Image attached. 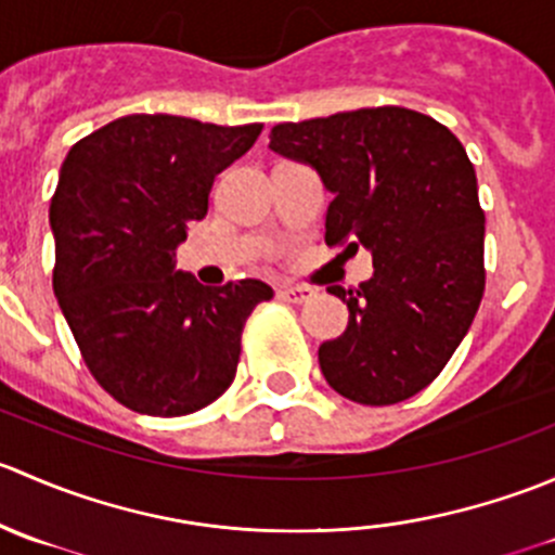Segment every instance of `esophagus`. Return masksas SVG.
<instances>
[{
    "instance_id": "esophagus-1",
    "label": "esophagus",
    "mask_w": 555,
    "mask_h": 555,
    "mask_svg": "<svg viewBox=\"0 0 555 555\" xmlns=\"http://www.w3.org/2000/svg\"><path fill=\"white\" fill-rule=\"evenodd\" d=\"M279 298L287 300V304H309L313 298V289L309 287H282L279 289Z\"/></svg>"
}]
</instances>
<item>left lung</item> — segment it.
<instances>
[{
  "label": "left lung",
  "instance_id": "left-lung-1",
  "mask_svg": "<svg viewBox=\"0 0 555 555\" xmlns=\"http://www.w3.org/2000/svg\"><path fill=\"white\" fill-rule=\"evenodd\" d=\"M273 153L304 160L335 195L324 242L371 249L360 289L327 287L349 309L319 346L338 395L395 405L440 376L486 289V215L462 142L422 112L371 106L271 128Z\"/></svg>",
  "mask_w": 555,
  "mask_h": 555
}]
</instances>
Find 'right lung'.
I'll return each mask as SVG.
<instances>
[{
	"instance_id": "obj_1",
	"label": "right lung",
	"mask_w": 555,
	"mask_h": 555,
	"mask_svg": "<svg viewBox=\"0 0 555 555\" xmlns=\"http://www.w3.org/2000/svg\"><path fill=\"white\" fill-rule=\"evenodd\" d=\"M262 126L126 115L75 144L50 201L53 293L88 371L120 405L184 416L236 378L242 333L273 289L257 279L204 287L173 271L215 177Z\"/></svg>"
}]
</instances>
